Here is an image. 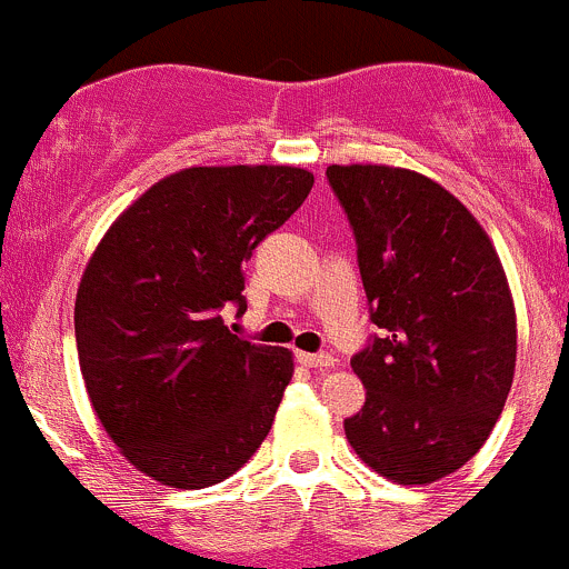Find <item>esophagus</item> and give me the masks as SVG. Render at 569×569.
<instances>
[{
	"mask_svg": "<svg viewBox=\"0 0 569 569\" xmlns=\"http://www.w3.org/2000/svg\"><path fill=\"white\" fill-rule=\"evenodd\" d=\"M296 357H298V362L307 365V368H331V365H335V357H331V353H307V351H298Z\"/></svg>",
	"mask_w": 569,
	"mask_h": 569,
	"instance_id": "1",
	"label": "esophagus"
}]
</instances>
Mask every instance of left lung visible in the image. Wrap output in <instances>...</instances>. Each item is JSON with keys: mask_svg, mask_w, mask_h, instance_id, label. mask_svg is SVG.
I'll use <instances>...</instances> for the list:
<instances>
[{"mask_svg": "<svg viewBox=\"0 0 569 569\" xmlns=\"http://www.w3.org/2000/svg\"><path fill=\"white\" fill-rule=\"evenodd\" d=\"M326 177L381 329L351 359L365 407L346 437L390 481H440L487 442L515 379L503 266L473 212L435 179L392 166H329Z\"/></svg>", "mask_w": 569, "mask_h": 569, "instance_id": "left-lung-1", "label": "left lung"}]
</instances>
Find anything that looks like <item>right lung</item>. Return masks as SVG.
<instances>
[{"instance_id": "obj_1", "label": "right lung", "mask_w": 569, "mask_h": 569, "mask_svg": "<svg viewBox=\"0 0 569 569\" xmlns=\"http://www.w3.org/2000/svg\"><path fill=\"white\" fill-rule=\"evenodd\" d=\"M292 166H196L151 184L96 246L74 303L96 418L149 478L201 489L268 437L292 353L223 326L243 262L312 190Z\"/></svg>"}]
</instances>
